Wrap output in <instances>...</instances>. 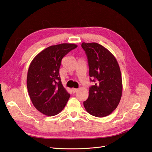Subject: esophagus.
Here are the masks:
<instances>
[{"instance_id":"1","label":"esophagus","mask_w":152,"mask_h":152,"mask_svg":"<svg viewBox=\"0 0 152 152\" xmlns=\"http://www.w3.org/2000/svg\"><path fill=\"white\" fill-rule=\"evenodd\" d=\"M78 89H76V88H72V91L73 93H75L76 92L78 91Z\"/></svg>"}]
</instances>
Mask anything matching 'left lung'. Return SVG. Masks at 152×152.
Segmentation results:
<instances>
[{
	"instance_id": "8db88e82",
	"label": "left lung",
	"mask_w": 152,
	"mask_h": 152,
	"mask_svg": "<svg viewBox=\"0 0 152 152\" xmlns=\"http://www.w3.org/2000/svg\"><path fill=\"white\" fill-rule=\"evenodd\" d=\"M87 55L89 76L95 82L89 88V96L83 106L89 114L98 118L110 115L117 108L122 95V78L117 60L102 45L82 44Z\"/></svg>"
}]
</instances>
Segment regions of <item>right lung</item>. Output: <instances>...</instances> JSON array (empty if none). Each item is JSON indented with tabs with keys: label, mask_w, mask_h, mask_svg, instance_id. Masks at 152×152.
<instances>
[{
	"label": "right lung",
	"mask_w": 152,
	"mask_h": 152,
	"mask_svg": "<svg viewBox=\"0 0 152 152\" xmlns=\"http://www.w3.org/2000/svg\"><path fill=\"white\" fill-rule=\"evenodd\" d=\"M77 46L69 43L51 46L31 61L27 78L28 93L34 106L42 114L57 115L69 101L70 94L61 83L59 68L63 58Z\"/></svg>",
	"instance_id": "1"
}]
</instances>
